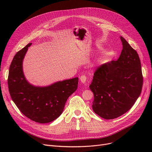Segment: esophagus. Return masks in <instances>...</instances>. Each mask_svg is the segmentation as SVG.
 <instances>
[{
    "label": "esophagus",
    "mask_w": 152,
    "mask_h": 152,
    "mask_svg": "<svg viewBox=\"0 0 152 152\" xmlns=\"http://www.w3.org/2000/svg\"><path fill=\"white\" fill-rule=\"evenodd\" d=\"M80 80L83 83H86L87 81V76L86 75H82L80 77Z\"/></svg>",
    "instance_id": "esophagus-1"
}]
</instances>
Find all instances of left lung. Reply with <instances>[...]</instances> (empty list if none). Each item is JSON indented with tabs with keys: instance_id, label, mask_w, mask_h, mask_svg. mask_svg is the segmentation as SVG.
Returning a JSON list of instances; mask_svg holds the SVG:
<instances>
[{
	"instance_id": "obj_1",
	"label": "left lung",
	"mask_w": 152,
	"mask_h": 152,
	"mask_svg": "<svg viewBox=\"0 0 152 152\" xmlns=\"http://www.w3.org/2000/svg\"><path fill=\"white\" fill-rule=\"evenodd\" d=\"M120 39L123 49L119 58L97 67L89 86L94 95L92 109L106 119L116 118L130 110L143 86L138 53L124 37Z\"/></svg>"
}]
</instances>
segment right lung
Returning a JSON list of instances; mask_svg holds the SVG:
<instances>
[{"instance_id": "right-lung-1", "label": "right lung", "mask_w": 152, "mask_h": 152, "mask_svg": "<svg viewBox=\"0 0 152 152\" xmlns=\"http://www.w3.org/2000/svg\"><path fill=\"white\" fill-rule=\"evenodd\" d=\"M28 44L15 54L11 63L8 86L12 100L21 112L31 120L48 123L58 118L70 95L77 88L78 77L40 87L31 85L24 76L22 62Z\"/></svg>"}]
</instances>
